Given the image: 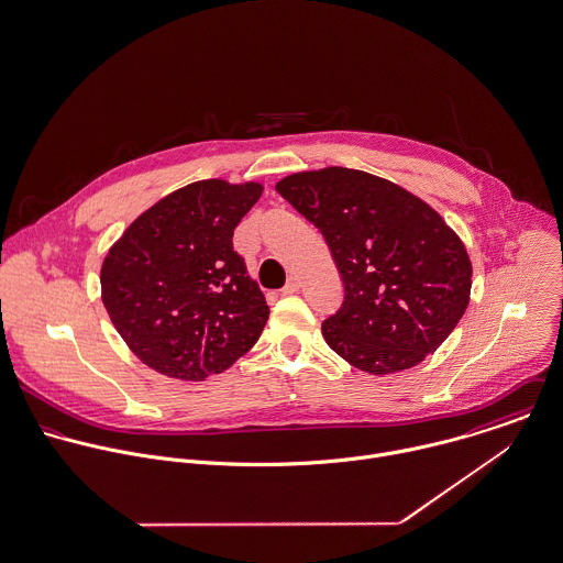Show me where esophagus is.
I'll return each instance as SVG.
<instances>
[{
	"label": "esophagus",
	"mask_w": 563,
	"mask_h": 563,
	"mask_svg": "<svg viewBox=\"0 0 563 563\" xmlns=\"http://www.w3.org/2000/svg\"><path fill=\"white\" fill-rule=\"evenodd\" d=\"M298 289H300V278H298V276H289L287 285L283 287V294H285V296H291V294H296Z\"/></svg>",
	"instance_id": "1"
}]
</instances>
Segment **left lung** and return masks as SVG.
Returning <instances> with one entry per match:
<instances>
[{
  "label": "left lung",
  "mask_w": 563,
  "mask_h": 563,
  "mask_svg": "<svg viewBox=\"0 0 563 563\" xmlns=\"http://www.w3.org/2000/svg\"><path fill=\"white\" fill-rule=\"evenodd\" d=\"M276 191L322 230L335 258L345 296L322 335L341 358L383 376L446 341L470 302L472 263L433 207L347 167L285 176Z\"/></svg>",
  "instance_id": "8db88e82"
}]
</instances>
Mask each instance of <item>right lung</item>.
Masks as SVG:
<instances>
[{"label":"right lung","instance_id":"add662e5","mask_svg":"<svg viewBox=\"0 0 563 563\" xmlns=\"http://www.w3.org/2000/svg\"><path fill=\"white\" fill-rule=\"evenodd\" d=\"M261 183H191L143 211L102 263V302L125 345L169 378L222 374L261 338L269 307L232 232Z\"/></svg>","mask_w":563,"mask_h":563}]
</instances>
